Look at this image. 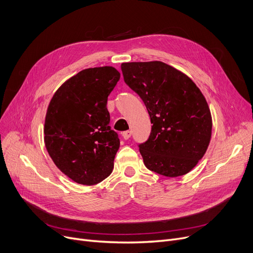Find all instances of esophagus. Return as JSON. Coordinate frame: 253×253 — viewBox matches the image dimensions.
I'll list each match as a JSON object with an SVG mask.
<instances>
[{
    "instance_id": "esophagus-1",
    "label": "esophagus",
    "mask_w": 253,
    "mask_h": 253,
    "mask_svg": "<svg viewBox=\"0 0 253 253\" xmlns=\"http://www.w3.org/2000/svg\"><path fill=\"white\" fill-rule=\"evenodd\" d=\"M122 136H123V138H124V139H129V138H130V136H131V131H130V130L124 131V132H123V134H122Z\"/></svg>"
}]
</instances>
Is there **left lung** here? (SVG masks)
I'll return each instance as SVG.
<instances>
[{
    "instance_id": "left-lung-1",
    "label": "left lung",
    "mask_w": 253,
    "mask_h": 253,
    "mask_svg": "<svg viewBox=\"0 0 253 253\" xmlns=\"http://www.w3.org/2000/svg\"><path fill=\"white\" fill-rule=\"evenodd\" d=\"M121 69L153 124L149 139L138 145L145 167L167 177L187 174L211 138L212 118L202 92L187 75L162 61L124 62Z\"/></svg>"
}]
</instances>
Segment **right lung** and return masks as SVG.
Returning <instances> with one entry per match:
<instances>
[{"instance_id": "obj_1", "label": "right lung", "mask_w": 253, "mask_h": 253, "mask_svg": "<svg viewBox=\"0 0 253 253\" xmlns=\"http://www.w3.org/2000/svg\"><path fill=\"white\" fill-rule=\"evenodd\" d=\"M119 80L113 66L86 69L66 80L50 100L46 149L57 168L77 183L93 185L112 173L120 140L109 126L106 102Z\"/></svg>"}]
</instances>
